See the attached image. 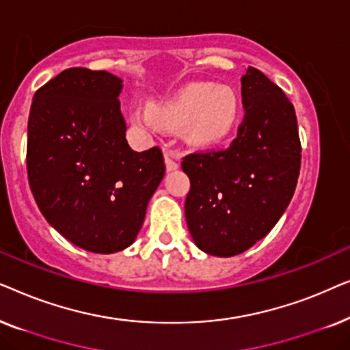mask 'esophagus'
<instances>
[{
    "mask_svg": "<svg viewBox=\"0 0 350 350\" xmlns=\"http://www.w3.org/2000/svg\"><path fill=\"white\" fill-rule=\"evenodd\" d=\"M164 159H165V167L167 170L172 172V170H176L178 169V156L175 154L174 151H165L164 152Z\"/></svg>",
    "mask_w": 350,
    "mask_h": 350,
    "instance_id": "1",
    "label": "esophagus"
}]
</instances>
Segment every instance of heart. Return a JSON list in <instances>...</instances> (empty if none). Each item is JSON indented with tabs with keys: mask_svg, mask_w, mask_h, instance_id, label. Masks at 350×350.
<instances>
[{
	"mask_svg": "<svg viewBox=\"0 0 350 350\" xmlns=\"http://www.w3.org/2000/svg\"><path fill=\"white\" fill-rule=\"evenodd\" d=\"M237 118L236 90L207 83L188 84L164 102L151 103L148 111L131 113V121L137 126H148L152 121L164 127H180L185 142L196 146L221 142L231 133Z\"/></svg>",
	"mask_w": 350,
	"mask_h": 350,
	"instance_id": "1",
	"label": "heart"
}]
</instances>
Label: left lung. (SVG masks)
Instances as JSON below:
<instances>
[{"label":"left lung","mask_w":350,"mask_h":350,"mask_svg":"<svg viewBox=\"0 0 350 350\" xmlns=\"http://www.w3.org/2000/svg\"><path fill=\"white\" fill-rule=\"evenodd\" d=\"M245 114L226 150L193 152L185 217L193 241L213 256H234L261 241L295 194L301 142L293 105L279 85L248 66L242 76Z\"/></svg>","instance_id":"left-lung-1"}]
</instances>
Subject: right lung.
<instances>
[{"mask_svg":"<svg viewBox=\"0 0 350 350\" xmlns=\"http://www.w3.org/2000/svg\"><path fill=\"white\" fill-rule=\"evenodd\" d=\"M121 90L108 71L68 68L36 90L28 118L33 198L52 228L94 253L132 245L165 174L159 148L129 146Z\"/></svg>","mask_w":350,"mask_h":350,"instance_id":"right-lung-1","label":"right lung"}]
</instances>
